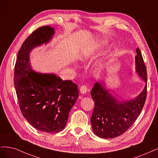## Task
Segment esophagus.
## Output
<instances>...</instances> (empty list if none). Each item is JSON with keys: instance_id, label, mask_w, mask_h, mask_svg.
<instances>
[{"instance_id": "1", "label": "esophagus", "mask_w": 158, "mask_h": 158, "mask_svg": "<svg viewBox=\"0 0 158 158\" xmlns=\"http://www.w3.org/2000/svg\"><path fill=\"white\" fill-rule=\"evenodd\" d=\"M80 92L82 94H85L87 92V87L85 85H82L80 89Z\"/></svg>"}]
</instances>
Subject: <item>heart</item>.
<instances>
[{"mask_svg": "<svg viewBox=\"0 0 158 158\" xmlns=\"http://www.w3.org/2000/svg\"><path fill=\"white\" fill-rule=\"evenodd\" d=\"M106 45L107 43L106 41L103 40H101L94 41L89 45L84 47L82 51L81 60L82 61L88 60L90 58L91 55H92L94 52L103 48L104 47L106 46Z\"/></svg>", "mask_w": 158, "mask_h": 158, "instance_id": "obj_1", "label": "heart"}]
</instances>
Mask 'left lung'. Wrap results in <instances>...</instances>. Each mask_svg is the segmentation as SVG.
I'll return each instance as SVG.
<instances>
[{
    "mask_svg": "<svg viewBox=\"0 0 158 158\" xmlns=\"http://www.w3.org/2000/svg\"><path fill=\"white\" fill-rule=\"evenodd\" d=\"M136 53V73L145 82L144 88L136 97L124 99L116 96L102 81L95 82L91 91L95 103L91 123L94 132L100 138H113L125 132L133 125L144 107L147 94L146 68L138 48Z\"/></svg>",
    "mask_w": 158,
    "mask_h": 158,
    "instance_id": "left-lung-1",
    "label": "left lung"
}]
</instances>
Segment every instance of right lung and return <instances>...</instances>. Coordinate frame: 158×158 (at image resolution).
Wrapping results in <instances>:
<instances>
[{
    "label": "right lung",
    "mask_w": 158,
    "mask_h": 158,
    "mask_svg": "<svg viewBox=\"0 0 158 158\" xmlns=\"http://www.w3.org/2000/svg\"><path fill=\"white\" fill-rule=\"evenodd\" d=\"M55 33L49 26L33 31L19 50L14 69V85L23 116L37 130L48 133L59 132L65 127L79 95L78 85L71 80L32 70L31 51L47 45Z\"/></svg>",
    "instance_id": "1"
}]
</instances>
